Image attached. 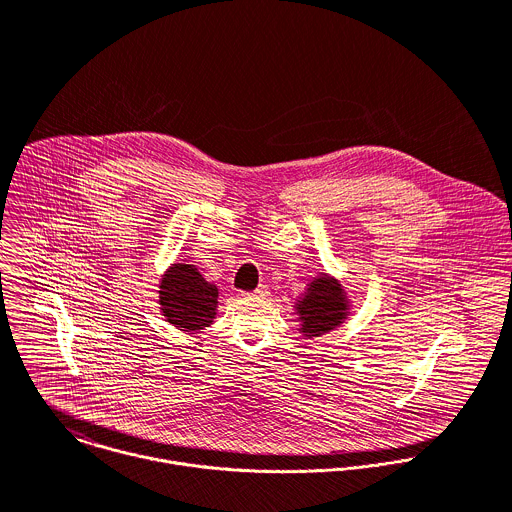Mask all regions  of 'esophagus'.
<instances>
[{"label":"esophagus","instance_id":"obj_1","mask_svg":"<svg viewBox=\"0 0 512 512\" xmlns=\"http://www.w3.org/2000/svg\"><path fill=\"white\" fill-rule=\"evenodd\" d=\"M252 295H256V297H268L270 295V288L268 286H258L254 292H252Z\"/></svg>","mask_w":512,"mask_h":512}]
</instances>
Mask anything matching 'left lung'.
<instances>
[{"label":"left lung","mask_w":512,"mask_h":512,"mask_svg":"<svg viewBox=\"0 0 512 512\" xmlns=\"http://www.w3.org/2000/svg\"><path fill=\"white\" fill-rule=\"evenodd\" d=\"M295 309L301 321L299 331L313 339L343 323L349 313V301L337 280L321 274L309 284L303 297L295 303Z\"/></svg>","instance_id":"obj_1"}]
</instances>
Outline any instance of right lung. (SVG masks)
I'll return each mask as SVG.
<instances>
[{
  "instance_id": "add662e5",
  "label": "right lung",
  "mask_w": 512,
  "mask_h": 512,
  "mask_svg": "<svg viewBox=\"0 0 512 512\" xmlns=\"http://www.w3.org/2000/svg\"><path fill=\"white\" fill-rule=\"evenodd\" d=\"M219 290L193 264H173L161 278L159 305L165 319L181 331L209 327L217 315Z\"/></svg>"
}]
</instances>
